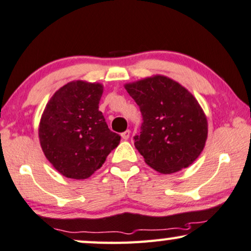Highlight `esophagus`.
<instances>
[{
    "mask_svg": "<svg viewBox=\"0 0 251 251\" xmlns=\"http://www.w3.org/2000/svg\"><path fill=\"white\" fill-rule=\"evenodd\" d=\"M130 133H131V131H130V130H126L125 132H122V133H121V137H122V139H125V140L129 139V137H130Z\"/></svg>",
    "mask_w": 251,
    "mask_h": 251,
    "instance_id": "esophagus-1",
    "label": "esophagus"
}]
</instances>
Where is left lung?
<instances>
[{"label": "left lung", "mask_w": 251, "mask_h": 251, "mask_svg": "<svg viewBox=\"0 0 251 251\" xmlns=\"http://www.w3.org/2000/svg\"><path fill=\"white\" fill-rule=\"evenodd\" d=\"M126 89L143 115L133 139L145 162L164 174L192 164L207 139V119L197 100L164 75L128 83Z\"/></svg>", "instance_id": "1"}]
</instances>
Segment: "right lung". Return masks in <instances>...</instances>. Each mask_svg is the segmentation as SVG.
I'll list each match as a JSON object with an SVG mask.
<instances>
[{"instance_id":"right-lung-1","label":"right lung","mask_w":251,"mask_h":251,"mask_svg":"<svg viewBox=\"0 0 251 251\" xmlns=\"http://www.w3.org/2000/svg\"><path fill=\"white\" fill-rule=\"evenodd\" d=\"M100 83L72 81L47 103L39 125V141L50 164L62 176L87 179L118 147L120 134L111 131L99 104Z\"/></svg>"}]
</instances>
